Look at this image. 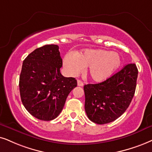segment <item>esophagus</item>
<instances>
[{"label":"esophagus","instance_id":"1","mask_svg":"<svg viewBox=\"0 0 152 152\" xmlns=\"http://www.w3.org/2000/svg\"><path fill=\"white\" fill-rule=\"evenodd\" d=\"M77 85L78 86H83V81H81L80 80H77Z\"/></svg>","mask_w":152,"mask_h":152}]
</instances>
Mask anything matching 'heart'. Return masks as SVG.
Listing matches in <instances>:
<instances>
[{"label": "heart", "mask_w": 152, "mask_h": 152, "mask_svg": "<svg viewBox=\"0 0 152 152\" xmlns=\"http://www.w3.org/2000/svg\"><path fill=\"white\" fill-rule=\"evenodd\" d=\"M122 63L121 55L105 50H86L80 54L68 53L63 59L67 75L76 76L88 67L87 73L92 80L101 82L108 78Z\"/></svg>", "instance_id": "heart-1"}]
</instances>
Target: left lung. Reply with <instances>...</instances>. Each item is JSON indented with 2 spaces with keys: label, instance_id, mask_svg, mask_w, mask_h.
Here are the masks:
<instances>
[{
  "label": "left lung",
  "instance_id": "1",
  "mask_svg": "<svg viewBox=\"0 0 152 152\" xmlns=\"http://www.w3.org/2000/svg\"><path fill=\"white\" fill-rule=\"evenodd\" d=\"M137 74L135 64L129 63L104 81L84 86L88 118L95 124H105L121 116L135 95Z\"/></svg>",
  "mask_w": 152,
  "mask_h": 152
}]
</instances>
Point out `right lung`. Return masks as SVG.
Masks as SVG:
<instances>
[{"mask_svg": "<svg viewBox=\"0 0 152 152\" xmlns=\"http://www.w3.org/2000/svg\"><path fill=\"white\" fill-rule=\"evenodd\" d=\"M62 66L57 45L38 48L23 62L19 83L21 99L26 110L39 120L57 118L67 96L77 86L74 78L61 74Z\"/></svg>", "mask_w": 152, "mask_h": 152, "instance_id": "obj_1", "label": "right lung"}]
</instances>
